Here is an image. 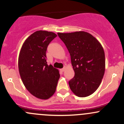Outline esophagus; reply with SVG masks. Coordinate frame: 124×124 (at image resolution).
<instances>
[{
	"label": "esophagus",
	"mask_w": 124,
	"mask_h": 124,
	"mask_svg": "<svg viewBox=\"0 0 124 124\" xmlns=\"http://www.w3.org/2000/svg\"><path fill=\"white\" fill-rule=\"evenodd\" d=\"M65 68H62V69H61V70L62 71V72H64V71H65Z\"/></svg>",
	"instance_id": "obj_1"
}]
</instances>
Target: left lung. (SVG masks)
<instances>
[{"label": "left lung", "mask_w": 124, "mask_h": 124, "mask_svg": "<svg viewBox=\"0 0 124 124\" xmlns=\"http://www.w3.org/2000/svg\"><path fill=\"white\" fill-rule=\"evenodd\" d=\"M70 55L75 76L69 81L72 92L80 97L93 94L98 89L105 72L104 51L90 34L85 31L58 33Z\"/></svg>", "instance_id": "1"}]
</instances>
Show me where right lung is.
Returning a JSON list of instances; mask_svg holds the SVG:
<instances>
[{
    "label": "right lung",
    "instance_id": "obj_1",
    "mask_svg": "<svg viewBox=\"0 0 124 124\" xmlns=\"http://www.w3.org/2000/svg\"><path fill=\"white\" fill-rule=\"evenodd\" d=\"M57 35L52 32L37 31L25 41L18 57V69L25 88L34 96L46 100L56 90L59 71L48 65L46 52Z\"/></svg>",
    "mask_w": 124,
    "mask_h": 124
}]
</instances>
